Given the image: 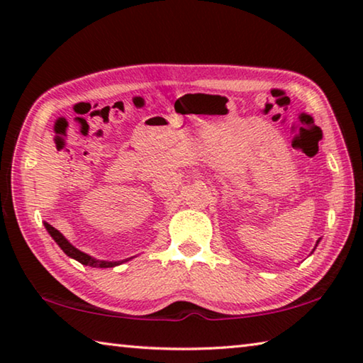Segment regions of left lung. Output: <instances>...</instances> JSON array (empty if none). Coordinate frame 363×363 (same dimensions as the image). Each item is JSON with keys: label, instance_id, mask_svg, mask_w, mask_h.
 I'll return each mask as SVG.
<instances>
[{"label": "left lung", "instance_id": "left-lung-1", "mask_svg": "<svg viewBox=\"0 0 363 363\" xmlns=\"http://www.w3.org/2000/svg\"><path fill=\"white\" fill-rule=\"evenodd\" d=\"M318 242H320V240H317V243H318Z\"/></svg>", "mask_w": 363, "mask_h": 363}]
</instances>
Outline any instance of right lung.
Here are the masks:
<instances>
[{
	"label": "right lung",
	"instance_id": "add662e5",
	"mask_svg": "<svg viewBox=\"0 0 363 363\" xmlns=\"http://www.w3.org/2000/svg\"><path fill=\"white\" fill-rule=\"evenodd\" d=\"M45 227L46 230L49 232V235H51L54 240H56V243L59 245L60 248H62L64 253L67 256L73 257V259H77L78 262H82L83 266H89V267H115L118 266V264H121L123 261H99V259H94V257H91L89 255L83 253V251H79L78 248L73 247V245L67 240V238L60 233L57 229H54V227L51 224L45 223Z\"/></svg>",
	"mask_w": 363,
	"mask_h": 363
}]
</instances>
